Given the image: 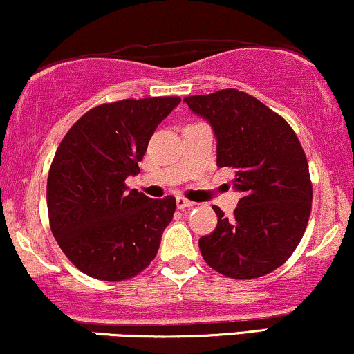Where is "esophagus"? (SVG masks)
<instances>
[{
    "label": "esophagus",
    "mask_w": 354,
    "mask_h": 354,
    "mask_svg": "<svg viewBox=\"0 0 354 354\" xmlns=\"http://www.w3.org/2000/svg\"><path fill=\"white\" fill-rule=\"evenodd\" d=\"M177 207L178 209H190V207L195 205V202L192 201H187L185 197H177Z\"/></svg>",
    "instance_id": "esophagus-1"
}]
</instances>
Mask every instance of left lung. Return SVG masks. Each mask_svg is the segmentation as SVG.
Returning <instances> with one entry per match:
<instances>
[{
    "label": "left lung",
    "mask_w": 354,
    "mask_h": 354,
    "mask_svg": "<svg viewBox=\"0 0 354 354\" xmlns=\"http://www.w3.org/2000/svg\"><path fill=\"white\" fill-rule=\"evenodd\" d=\"M184 101L210 122L217 165L235 170L232 184L242 194L232 218L214 205L217 227L198 240L203 260L236 280L267 275L292 257L308 225L313 189L300 140L281 115L242 91Z\"/></svg>",
    "instance_id": "left-lung-1"
}]
</instances>
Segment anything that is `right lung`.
<instances>
[{
    "label": "right lung",
    "instance_id": "right-lung-1",
    "mask_svg": "<svg viewBox=\"0 0 354 354\" xmlns=\"http://www.w3.org/2000/svg\"><path fill=\"white\" fill-rule=\"evenodd\" d=\"M180 97L124 99L87 111L61 140L48 176L49 225L77 270L104 281L139 275L159 250L176 198H151L139 174L157 126Z\"/></svg>",
    "mask_w": 354,
    "mask_h": 354
}]
</instances>
